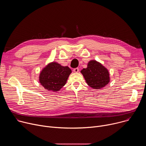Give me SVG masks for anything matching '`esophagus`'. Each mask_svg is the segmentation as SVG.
Listing matches in <instances>:
<instances>
[{"label": "esophagus", "instance_id": "1", "mask_svg": "<svg viewBox=\"0 0 146 146\" xmlns=\"http://www.w3.org/2000/svg\"><path fill=\"white\" fill-rule=\"evenodd\" d=\"M73 71H74L75 73H77V72H78V71H79V69H78V68H74V69H73Z\"/></svg>", "mask_w": 146, "mask_h": 146}]
</instances>
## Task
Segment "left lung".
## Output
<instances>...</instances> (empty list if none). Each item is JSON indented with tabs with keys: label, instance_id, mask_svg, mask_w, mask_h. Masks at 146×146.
Instances as JSON below:
<instances>
[{
	"label": "left lung",
	"instance_id": "8db88e82",
	"mask_svg": "<svg viewBox=\"0 0 146 146\" xmlns=\"http://www.w3.org/2000/svg\"><path fill=\"white\" fill-rule=\"evenodd\" d=\"M81 73L88 85L94 89H100L110 81L108 69L96 60L90 61L87 68L83 69Z\"/></svg>",
	"mask_w": 146,
	"mask_h": 146
}]
</instances>
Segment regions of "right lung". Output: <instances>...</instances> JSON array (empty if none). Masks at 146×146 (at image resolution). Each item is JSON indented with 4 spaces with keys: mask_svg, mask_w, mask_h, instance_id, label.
Here are the masks:
<instances>
[{
    "mask_svg": "<svg viewBox=\"0 0 146 146\" xmlns=\"http://www.w3.org/2000/svg\"><path fill=\"white\" fill-rule=\"evenodd\" d=\"M71 72L68 66H62L53 62L41 72L39 81L45 89L58 91L65 85Z\"/></svg>",
    "mask_w": 146,
    "mask_h": 146,
    "instance_id": "add662e5",
    "label": "right lung"
}]
</instances>
